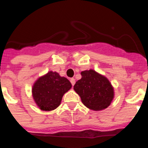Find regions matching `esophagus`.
<instances>
[{"mask_svg": "<svg viewBox=\"0 0 148 148\" xmlns=\"http://www.w3.org/2000/svg\"><path fill=\"white\" fill-rule=\"evenodd\" d=\"M70 82H71L72 86H74V84H75V79H74V78H71V79H70Z\"/></svg>", "mask_w": 148, "mask_h": 148, "instance_id": "34e87169", "label": "esophagus"}]
</instances>
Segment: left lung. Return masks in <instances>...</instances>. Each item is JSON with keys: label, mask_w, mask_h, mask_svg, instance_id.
I'll return each mask as SVG.
<instances>
[{"label": "left lung", "mask_w": 148, "mask_h": 148, "mask_svg": "<svg viewBox=\"0 0 148 148\" xmlns=\"http://www.w3.org/2000/svg\"><path fill=\"white\" fill-rule=\"evenodd\" d=\"M81 75L82 78L76 82L74 89L85 106L96 111L108 107L114 97L108 79L91 69L82 71Z\"/></svg>", "instance_id": "left-lung-1"}]
</instances>
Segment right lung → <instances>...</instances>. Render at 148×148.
<instances>
[{
	"instance_id": "right-lung-1",
	"label": "right lung",
	"mask_w": 148,
	"mask_h": 148,
	"mask_svg": "<svg viewBox=\"0 0 148 148\" xmlns=\"http://www.w3.org/2000/svg\"><path fill=\"white\" fill-rule=\"evenodd\" d=\"M71 88L69 79L49 71L40 77L32 89L34 99L41 110L51 111L60 105L63 96Z\"/></svg>"
}]
</instances>
